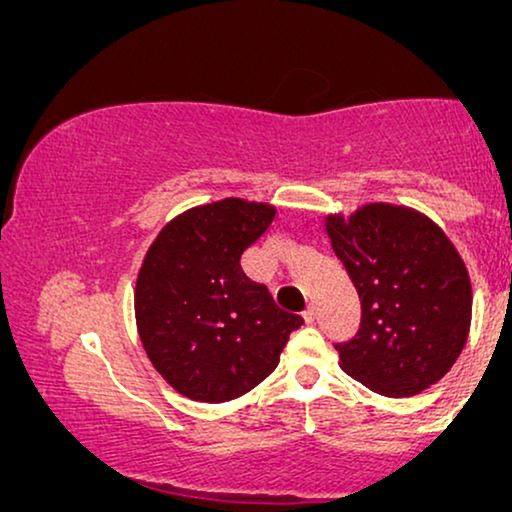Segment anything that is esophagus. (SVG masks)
<instances>
[{
  "instance_id": "obj_1",
  "label": "esophagus",
  "mask_w": 512,
  "mask_h": 512,
  "mask_svg": "<svg viewBox=\"0 0 512 512\" xmlns=\"http://www.w3.org/2000/svg\"><path fill=\"white\" fill-rule=\"evenodd\" d=\"M315 318H318V313H315V308H313V306H308L306 311H304V320L308 322V325H313Z\"/></svg>"
}]
</instances>
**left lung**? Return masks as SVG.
Masks as SVG:
<instances>
[{
	"instance_id": "obj_1",
	"label": "left lung",
	"mask_w": 512,
	"mask_h": 512,
	"mask_svg": "<svg viewBox=\"0 0 512 512\" xmlns=\"http://www.w3.org/2000/svg\"><path fill=\"white\" fill-rule=\"evenodd\" d=\"M327 234L362 301L341 369L383 397H413L457 362L471 327V280L443 229L413 208L329 215Z\"/></svg>"
}]
</instances>
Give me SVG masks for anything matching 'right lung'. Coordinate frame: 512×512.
I'll list each match as a JSON object with an SVG mask.
<instances>
[{
	"label": "right lung",
	"mask_w": 512,
	"mask_h": 512,
	"mask_svg": "<svg viewBox=\"0 0 512 512\" xmlns=\"http://www.w3.org/2000/svg\"><path fill=\"white\" fill-rule=\"evenodd\" d=\"M273 218V206L234 197L190 208L143 259L134 294L141 343L187 399L220 403L250 392L304 325L241 269V255Z\"/></svg>",
	"instance_id": "right-lung-1"
}]
</instances>
